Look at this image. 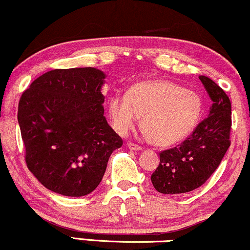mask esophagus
Here are the masks:
<instances>
[{
	"label": "esophagus",
	"mask_w": 250,
	"mask_h": 250,
	"mask_svg": "<svg viewBox=\"0 0 250 250\" xmlns=\"http://www.w3.org/2000/svg\"><path fill=\"white\" fill-rule=\"evenodd\" d=\"M127 147L132 150H141V149H143V147L139 146V145H137V144H133V143H128Z\"/></svg>",
	"instance_id": "esophagus-1"
}]
</instances>
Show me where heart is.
Returning a JSON list of instances; mask_svg holds the SVG:
<instances>
[{
	"instance_id": "heart-1",
	"label": "heart",
	"mask_w": 250,
	"mask_h": 250,
	"mask_svg": "<svg viewBox=\"0 0 250 250\" xmlns=\"http://www.w3.org/2000/svg\"><path fill=\"white\" fill-rule=\"evenodd\" d=\"M204 113L198 92L169 80L149 79L135 82L126 95H112L107 115L117 133L126 135L143 117L141 128L156 146H171L196 130Z\"/></svg>"
}]
</instances>
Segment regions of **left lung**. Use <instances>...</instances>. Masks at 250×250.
<instances>
[{"label": "left lung", "instance_id": "1", "mask_svg": "<svg viewBox=\"0 0 250 250\" xmlns=\"http://www.w3.org/2000/svg\"><path fill=\"white\" fill-rule=\"evenodd\" d=\"M211 101L208 116L183 143L160 153L159 167L150 180L165 195L184 193L205 183L219 167L230 146V101L223 89L208 76H199Z\"/></svg>", "mask_w": 250, "mask_h": 250}]
</instances>
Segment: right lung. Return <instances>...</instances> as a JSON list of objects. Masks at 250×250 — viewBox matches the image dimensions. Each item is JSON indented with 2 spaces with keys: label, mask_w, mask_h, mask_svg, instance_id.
Returning <instances> with one entry per match:
<instances>
[{
  "label": "right lung",
  "mask_w": 250,
  "mask_h": 250,
  "mask_svg": "<svg viewBox=\"0 0 250 250\" xmlns=\"http://www.w3.org/2000/svg\"><path fill=\"white\" fill-rule=\"evenodd\" d=\"M105 74L84 68L53 69L21 94L18 124L29 170L46 189L81 197L98 187L122 138L104 117Z\"/></svg>",
  "instance_id": "obj_1"
}]
</instances>
